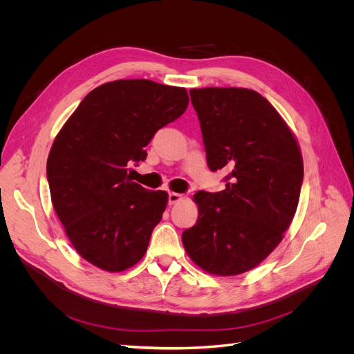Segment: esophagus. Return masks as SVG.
Here are the masks:
<instances>
[{
  "instance_id": "34e87169",
  "label": "esophagus",
  "mask_w": 354,
  "mask_h": 354,
  "mask_svg": "<svg viewBox=\"0 0 354 354\" xmlns=\"http://www.w3.org/2000/svg\"><path fill=\"white\" fill-rule=\"evenodd\" d=\"M183 199V195L176 194V192H169V203L171 205H175V203L180 202Z\"/></svg>"
}]
</instances>
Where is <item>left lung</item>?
<instances>
[{"mask_svg":"<svg viewBox=\"0 0 354 354\" xmlns=\"http://www.w3.org/2000/svg\"><path fill=\"white\" fill-rule=\"evenodd\" d=\"M211 171H230L225 189L198 191L196 224L183 231L192 261L218 277L247 272L277 248L299 205L304 175L299 142L259 93L191 88Z\"/></svg>","mask_w":354,"mask_h":354,"instance_id":"8db88e82","label":"left lung"}]
</instances>
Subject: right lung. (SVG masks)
<instances>
[{
    "mask_svg": "<svg viewBox=\"0 0 354 354\" xmlns=\"http://www.w3.org/2000/svg\"><path fill=\"white\" fill-rule=\"evenodd\" d=\"M188 103L183 87L109 82L88 93L55 136L47 159L51 202L73 248L91 266L120 272L143 258L167 192L145 189L127 166L146 159L153 135Z\"/></svg>",
    "mask_w": 354,
    "mask_h": 354,
    "instance_id": "obj_1",
    "label": "right lung"
}]
</instances>
